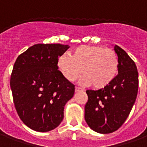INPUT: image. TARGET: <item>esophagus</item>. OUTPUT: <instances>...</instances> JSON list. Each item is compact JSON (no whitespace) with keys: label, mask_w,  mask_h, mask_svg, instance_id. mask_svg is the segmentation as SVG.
<instances>
[{"label":"esophagus","mask_w":147,"mask_h":147,"mask_svg":"<svg viewBox=\"0 0 147 147\" xmlns=\"http://www.w3.org/2000/svg\"><path fill=\"white\" fill-rule=\"evenodd\" d=\"M76 92H80V91H83V89H81L80 87H78V86H76Z\"/></svg>","instance_id":"1"}]
</instances>
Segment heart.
<instances>
[{"label": "heart", "mask_w": 147, "mask_h": 147, "mask_svg": "<svg viewBox=\"0 0 147 147\" xmlns=\"http://www.w3.org/2000/svg\"><path fill=\"white\" fill-rule=\"evenodd\" d=\"M57 67L63 76L70 82L81 75L82 83L94 89H102L110 84L118 74L119 59L116 52L99 45H82L69 55L61 56Z\"/></svg>", "instance_id": "b5f03b06"}]
</instances>
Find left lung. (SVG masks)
<instances>
[{
    "label": "left lung",
    "mask_w": 147,
    "mask_h": 147,
    "mask_svg": "<svg viewBox=\"0 0 147 147\" xmlns=\"http://www.w3.org/2000/svg\"><path fill=\"white\" fill-rule=\"evenodd\" d=\"M114 50L119 59L118 75L102 89L88 90L85 120L96 132L109 134L119 129L128 117L136 102L139 74L131 58L118 45Z\"/></svg>",
    "instance_id": "8db88e82"
}]
</instances>
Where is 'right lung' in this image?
Segmentation results:
<instances>
[{"label":"right lung","mask_w":147,"mask_h":147,"mask_svg":"<svg viewBox=\"0 0 147 147\" xmlns=\"http://www.w3.org/2000/svg\"><path fill=\"white\" fill-rule=\"evenodd\" d=\"M69 46L36 44L15 62L10 80L13 102L21 120L30 129L45 132L64 118V105L75 86L58 70L57 61Z\"/></svg>","instance_id":"obj_1"}]
</instances>
